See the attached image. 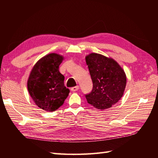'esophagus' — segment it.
I'll use <instances>...</instances> for the list:
<instances>
[{
	"instance_id": "34e87169",
	"label": "esophagus",
	"mask_w": 158,
	"mask_h": 158,
	"mask_svg": "<svg viewBox=\"0 0 158 158\" xmlns=\"http://www.w3.org/2000/svg\"><path fill=\"white\" fill-rule=\"evenodd\" d=\"M78 89H79V86L78 85H76V86L71 88L70 90L72 91V92H76V91H77Z\"/></svg>"
}]
</instances>
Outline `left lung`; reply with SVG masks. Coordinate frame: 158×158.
<instances>
[{"instance_id":"obj_1","label":"left lung","mask_w":158,"mask_h":158,"mask_svg":"<svg viewBox=\"0 0 158 158\" xmlns=\"http://www.w3.org/2000/svg\"><path fill=\"white\" fill-rule=\"evenodd\" d=\"M93 83L89 94L85 95L89 104L103 110L111 107L122 98L127 77L123 69L111 58L91 53L85 56Z\"/></svg>"}]
</instances>
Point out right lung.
<instances>
[{"mask_svg":"<svg viewBox=\"0 0 158 158\" xmlns=\"http://www.w3.org/2000/svg\"><path fill=\"white\" fill-rule=\"evenodd\" d=\"M63 56L50 53L38 60L27 80L31 98L41 109L55 111L63 106L70 90L64 86V76L59 68Z\"/></svg>","mask_w":158,"mask_h":158,"instance_id":"obj_1","label":"right lung"}]
</instances>
